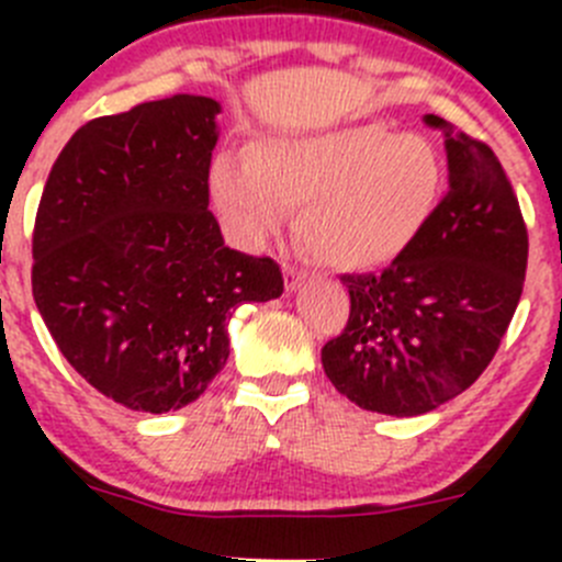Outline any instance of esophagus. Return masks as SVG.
Wrapping results in <instances>:
<instances>
[{
    "label": "esophagus",
    "mask_w": 562,
    "mask_h": 562,
    "mask_svg": "<svg viewBox=\"0 0 562 562\" xmlns=\"http://www.w3.org/2000/svg\"><path fill=\"white\" fill-rule=\"evenodd\" d=\"M282 277H285V291L293 293L299 285H302L304 277H307V274H304L302 269H296V266L285 263V266H282Z\"/></svg>",
    "instance_id": "1"
}]
</instances>
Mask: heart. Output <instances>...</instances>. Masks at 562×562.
Returning a JSON list of instances; mask_svg holds the SVG:
<instances>
[{"mask_svg": "<svg viewBox=\"0 0 562 562\" xmlns=\"http://www.w3.org/2000/svg\"><path fill=\"white\" fill-rule=\"evenodd\" d=\"M209 184L225 223L260 245L299 209V239L337 269L396 258L432 217L443 190L438 149L381 122L252 144L247 160L220 155Z\"/></svg>", "mask_w": 562, "mask_h": 562, "instance_id": "1", "label": "heart"}]
</instances>
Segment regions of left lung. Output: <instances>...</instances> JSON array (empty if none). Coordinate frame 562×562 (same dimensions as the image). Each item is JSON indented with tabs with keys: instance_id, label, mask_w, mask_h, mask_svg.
<instances>
[{
	"instance_id": "1",
	"label": "left lung",
	"mask_w": 562,
	"mask_h": 562,
	"mask_svg": "<svg viewBox=\"0 0 562 562\" xmlns=\"http://www.w3.org/2000/svg\"><path fill=\"white\" fill-rule=\"evenodd\" d=\"M449 192L381 274H345L350 315L321 350L339 394L383 416H422L479 381L517 313L527 228L495 151L440 116Z\"/></svg>"
}]
</instances>
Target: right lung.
<instances>
[{
  "label": "right lung",
  "mask_w": 562,
  "mask_h": 562,
  "mask_svg": "<svg viewBox=\"0 0 562 562\" xmlns=\"http://www.w3.org/2000/svg\"><path fill=\"white\" fill-rule=\"evenodd\" d=\"M220 103L173 94L76 130L45 181L32 296L72 370L130 411L190 405L228 361L231 310L282 293L209 212Z\"/></svg>",
  "instance_id": "add662e5"
}]
</instances>
